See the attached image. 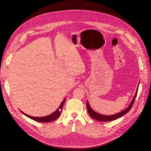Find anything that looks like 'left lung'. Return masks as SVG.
<instances>
[{
	"mask_svg": "<svg viewBox=\"0 0 151 151\" xmlns=\"http://www.w3.org/2000/svg\"><path fill=\"white\" fill-rule=\"evenodd\" d=\"M139 85V84H138ZM138 88L137 89V91H136V93L135 94H134V96L131 101V103L130 104L129 106L127 108L125 109H124V111H122L121 112H119L118 113H116L115 114H113V115H109V116H106V115H101V114H99L96 111H94L91 108V107L90 106L89 104V102L88 101H87V104H86V105H87V108H88V112L89 113V114L93 118V119H95L96 120H97L99 121H100V122H106V121H114V120H116L117 119L121 117V116L125 115V114L127 113L131 109L132 106H133V104L134 103V100H135V98H136V96L137 95V92H138Z\"/></svg>",
	"mask_w": 151,
	"mask_h": 151,
	"instance_id": "1",
	"label": "left lung"
}]
</instances>
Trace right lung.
Listing matches in <instances>:
<instances>
[{
  "label": "right lung",
  "instance_id": "add662e5",
  "mask_svg": "<svg viewBox=\"0 0 151 151\" xmlns=\"http://www.w3.org/2000/svg\"><path fill=\"white\" fill-rule=\"evenodd\" d=\"M65 99L63 100V101L61 103V104L59 106V108L56 111H55V112H54L51 114L48 115V116H45V117H33V116L27 115V114H25L24 113H23L22 111H21V110H20V111L23 114H24L27 117H28L30 119H31L34 120L35 121H38V122H52V121H54L55 119H57L59 117V116L60 115L61 111H62L63 105V104H64V103H65Z\"/></svg>",
  "mask_w": 151,
  "mask_h": 151
}]
</instances>
